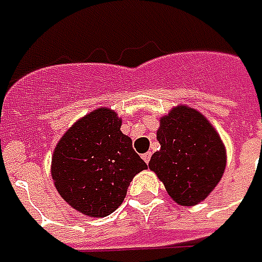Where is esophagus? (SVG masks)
<instances>
[{
  "instance_id": "esophagus-1",
  "label": "esophagus",
  "mask_w": 262,
  "mask_h": 262,
  "mask_svg": "<svg viewBox=\"0 0 262 262\" xmlns=\"http://www.w3.org/2000/svg\"><path fill=\"white\" fill-rule=\"evenodd\" d=\"M150 157H151V153H144L142 154V159L146 161V163H148L150 161Z\"/></svg>"
}]
</instances>
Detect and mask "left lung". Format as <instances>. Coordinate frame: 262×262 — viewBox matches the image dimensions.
I'll list each match as a JSON object with an SVG mask.
<instances>
[{
    "label": "left lung",
    "instance_id": "8db88e82",
    "mask_svg": "<svg viewBox=\"0 0 262 262\" xmlns=\"http://www.w3.org/2000/svg\"><path fill=\"white\" fill-rule=\"evenodd\" d=\"M160 150L148 168L181 206L205 201L219 184L226 168V147L205 115L188 105H177L160 118Z\"/></svg>",
    "mask_w": 262,
    "mask_h": 262
}]
</instances>
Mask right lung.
<instances>
[{"mask_svg": "<svg viewBox=\"0 0 262 262\" xmlns=\"http://www.w3.org/2000/svg\"><path fill=\"white\" fill-rule=\"evenodd\" d=\"M120 126L122 118L114 109L99 106L67 129L52 156L50 172L57 192L90 217L115 212L133 177L147 168Z\"/></svg>", "mask_w": 262, "mask_h": 262, "instance_id": "1", "label": "right lung"}]
</instances>
